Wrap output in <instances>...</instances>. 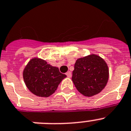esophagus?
<instances>
[{"instance_id":"esophagus-1","label":"esophagus","mask_w":131,"mask_h":131,"mask_svg":"<svg viewBox=\"0 0 131 131\" xmlns=\"http://www.w3.org/2000/svg\"><path fill=\"white\" fill-rule=\"evenodd\" d=\"M66 75L68 77V78H71V71H68V72H67V73H66Z\"/></svg>"}]
</instances>
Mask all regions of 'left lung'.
Listing matches in <instances>:
<instances>
[{
    "label": "left lung",
    "mask_w": 131,
    "mask_h": 131,
    "mask_svg": "<svg viewBox=\"0 0 131 131\" xmlns=\"http://www.w3.org/2000/svg\"><path fill=\"white\" fill-rule=\"evenodd\" d=\"M72 74L71 79L78 91L85 97H91L106 86L109 68L103 58L91 54L77 60Z\"/></svg>",
    "instance_id": "8db88e82"
}]
</instances>
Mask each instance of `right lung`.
I'll return each mask as SVG.
<instances>
[{"label":"right lung","mask_w":131,"mask_h":131,"mask_svg":"<svg viewBox=\"0 0 131 131\" xmlns=\"http://www.w3.org/2000/svg\"><path fill=\"white\" fill-rule=\"evenodd\" d=\"M66 77L60 73L58 68L38 58H32L23 71V78L28 89L33 94L44 97L53 94Z\"/></svg>","instance_id":"add662e5"}]
</instances>
